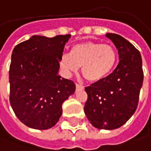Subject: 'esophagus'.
I'll return each instance as SVG.
<instances>
[{
    "instance_id": "esophagus-1",
    "label": "esophagus",
    "mask_w": 151,
    "mask_h": 151,
    "mask_svg": "<svg viewBox=\"0 0 151 151\" xmlns=\"http://www.w3.org/2000/svg\"><path fill=\"white\" fill-rule=\"evenodd\" d=\"M76 88H77V90H78V89H84V86L81 85V84H76Z\"/></svg>"
}]
</instances>
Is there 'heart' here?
Returning <instances> with one entry per match:
<instances>
[{
  "mask_svg": "<svg viewBox=\"0 0 151 151\" xmlns=\"http://www.w3.org/2000/svg\"><path fill=\"white\" fill-rule=\"evenodd\" d=\"M118 54L110 44L84 42L72 47L70 54L60 58V67L67 76L82 67V74L90 82H99L110 75L116 66Z\"/></svg>",
  "mask_w": 151,
  "mask_h": 151,
  "instance_id": "obj_1",
  "label": "heart"
}]
</instances>
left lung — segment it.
Instances as JSON below:
<instances>
[{"instance_id":"8db88e82","label":"left lung","mask_w":151,"mask_h":151,"mask_svg":"<svg viewBox=\"0 0 151 151\" xmlns=\"http://www.w3.org/2000/svg\"><path fill=\"white\" fill-rule=\"evenodd\" d=\"M119 54V64L109 77L85 87L84 113L96 128L114 130L123 126L137 109L144 81L142 58L130 42L108 33Z\"/></svg>"}]
</instances>
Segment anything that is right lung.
I'll return each instance as SVG.
<instances>
[{
  "label": "right lung",
  "instance_id": "right-lung-1",
  "mask_svg": "<svg viewBox=\"0 0 151 151\" xmlns=\"http://www.w3.org/2000/svg\"><path fill=\"white\" fill-rule=\"evenodd\" d=\"M71 35L32 36L15 46L9 68L10 103L18 119L37 130L54 127L62 103L75 92L73 81L58 75L60 60Z\"/></svg>",
  "mask_w": 151,
  "mask_h": 151
}]
</instances>
